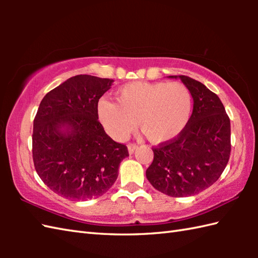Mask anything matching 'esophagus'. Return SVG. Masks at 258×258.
Returning a JSON list of instances; mask_svg holds the SVG:
<instances>
[{
	"label": "esophagus",
	"instance_id": "esophagus-1",
	"mask_svg": "<svg viewBox=\"0 0 258 258\" xmlns=\"http://www.w3.org/2000/svg\"><path fill=\"white\" fill-rule=\"evenodd\" d=\"M136 149H138V145H136V144H128L127 145V150H128V153H130V154H133V153H134V151L136 150Z\"/></svg>",
	"mask_w": 258,
	"mask_h": 258
}]
</instances>
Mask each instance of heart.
I'll return each instance as SVG.
<instances>
[{"mask_svg": "<svg viewBox=\"0 0 258 258\" xmlns=\"http://www.w3.org/2000/svg\"><path fill=\"white\" fill-rule=\"evenodd\" d=\"M116 102L102 98L97 105L98 119L116 141L127 139L136 122L152 143H166L185 130L193 109L191 93L180 82H131L117 90Z\"/></svg>", "mask_w": 258, "mask_h": 258, "instance_id": "obj_1", "label": "heart"}]
</instances>
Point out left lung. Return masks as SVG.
Returning a JSON list of instances; mask_svg holds the SVG:
<instances>
[{
	"mask_svg": "<svg viewBox=\"0 0 258 258\" xmlns=\"http://www.w3.org/2000/svg\"><path fill=\"white\" fill-rule=\"evenodd\" d=\"M194 105L185 130L177 138L153 147L154 160L146 169L153 187L172 197L199 194L220 178L231 155V120L215 93L188 76Z\"/></svg>",
	"mask_w": 258,
	"mask_h": 258,
	"instance_id": "8db88e82",
	"label": "left lung"
}]
</instances>
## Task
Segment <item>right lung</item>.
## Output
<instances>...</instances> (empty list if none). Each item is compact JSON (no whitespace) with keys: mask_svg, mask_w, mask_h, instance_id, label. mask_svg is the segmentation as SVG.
I'll return each instance as SVG.
<instances>
[{"mask_svg":"<svg viewBox=\"0 0 258 258\" xmlns=\"http://www.w3.org/2000/svg\"><path fill=\"white\" fill-rule=\"evenodd\" d=\"M113 80L76 75L43 97L33 122L32 153L38 176L48 188L72 201L105 194L128 156L127 147L105 133L98 100Z\"/></svg>","mask_w":258,"mask_h":258,"instance_id":"right-lung-1","label":"right lung"}]
</instances>
